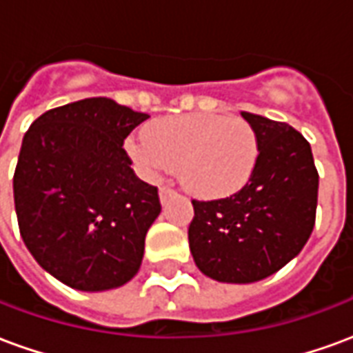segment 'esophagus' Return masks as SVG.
<instances>
[{
    "instance_id": "esophagus-1",
    "label": "esophagus",
    "mask_w": 353,
    "mask_h": 353,
    "mask_svg": "<svg viewBox=\"0 0 353 353\" xmlns=\"http://www.w3.org/2000/svg\"><path fill=\"white\" fill-rule=\"evenodd\" d=\"M159 196H161V202L164 204V202H166L168 199L176 196V191H174L172 187H161V191H159Z\"/></svg>"
}]
</instances>
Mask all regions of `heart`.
Returning a JSON list of instances; mask_svg holds the SVG:
<instances>
[{
	"label": "heart",
	"mask_w": 353,
	"mask_h": 353,
	"mask_svg": "<svg viewBox=\"0 0 353 353\" xmlns=\"http://www.w3.org/2000/svg\"><path fill=\"white\" fill-rule=\"evenodd\" d=\"M126 151L147 179L179 168L185 189L206 200L242 191L259 154L255 132L245 121L202 113L154 121L143 138L126 141Z\"/></svg>",
	"instance_id": "obj_1"
}]
</instances>
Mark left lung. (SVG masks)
<instances>
[{
    "instance_id": "obj_1",
    "label": "left lung",
    "mask_w": 353,
    "mask_h": 353,
    "mask_svg": "<svg viewBox=\"0 0 353 353\" xmlns=\"http://www.w3.org/2000/svg\"><path fill=\"white\" fill-rule=\"evenodd\" d=\"M257 138L250 183L229 199L192 202L194 265L223 283L265 280L301 253L314 229L318 170L310 143L288 123L242 111Z\"/></svg>"
}]
</instances>
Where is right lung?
<instances>
[{
  "label": "right lung",
  "mask_w": 353,
  "mask_h": 353,
  "mask_svg": "<svg viewBox=\"0 0 353 353\" xmlns=\"http://www.w3.org/2000/svg\"><path fill=\"white\" fill-rule=\"evenodd\" d=\"M147 113L85 98L35 119L12 179L20 236L68 288L109 291L138 274L159 192L139 181L123 149Z\"/></svg>",
  "instance_id": "obj_1"
}]
</instances>
